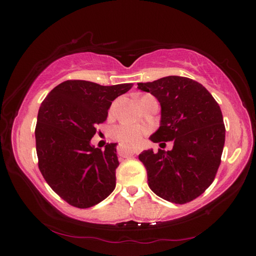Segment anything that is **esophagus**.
Segmentation results:
<instances>
[{
  "label": "esophagus",
  "mask_w": 256,
  "mask_h": 256,
  "mask_svg": "<svg viewBox=\"0 0 256 256\" xmlns=\"http://www.w3.org/2000/svg\"><path fill=\"white\" fill-rule=\"evenodd\" d=\"M140 152V149H125L123 146H118V154L120 157H124V158H128V157H132L133 154H138Z\"/></svg>",
  "instance_id": "obj_1"
}]
</instances>
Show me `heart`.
Segmentation results:
<instances>
[{"label":"heart","instance_id":"b5f03b06","mask_svg":"<svg viewBox=\"0 0 256 256\" xmlns=\"http://www.w3.org/2000/svg\"><path fill=\"white\" fill-rule=\"evenodd\" d=\"M146 96H149V94H146ZM144 134V128L132 123H120L112 130V138L116 142H118L120 146L128 149L136 148V146H140Z\"/></svg>","mask_w":256,"mask_h":256}]
</instances>
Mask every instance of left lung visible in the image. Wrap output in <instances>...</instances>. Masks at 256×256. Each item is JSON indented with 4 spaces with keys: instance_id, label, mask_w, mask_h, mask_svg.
<instances>
[{
    "instance_id": "left-lung-1",
    "label": "left lung",
    "mask_w": 256,
    "mask_h": 256,
    "mask_svg": "<svg viewBox=\"0 0 256 256\" xmlns=\"http://www.w3.org/2000/svg\"><path fill=\"white\" fill-rule=\"evenodd\" d=\"M138 88L162 105V123L151 141H174L170 151L138 154L149 188L176 204L193 201L212 184L222 162L226 134L222 110L204 86L185 76L140 82Z\"/></svg>"
}]
</instances>
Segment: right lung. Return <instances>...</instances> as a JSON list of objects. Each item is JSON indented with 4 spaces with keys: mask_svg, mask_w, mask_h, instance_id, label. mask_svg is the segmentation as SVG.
I'll return each mask as SVG.
<instances>
[{
    "mask_svg": "<svg viewBox=\"0 0 256 256\" xmlns=\"http://www.w3.org/2000/svg\"><path fill=\"white\" fill-rule=\"evenodd\" d=\"M132 84L100 86L66 80L42 102L34 136L38 168L47 184L68 204L86 209L110 196L116 186V144L105 150L90 140L107 120L112 102Z\"/></svg>",
    "mask_w": 256,
    "mask_h": 256,
    "instance_id": "add662e5",
    "label": "right lung"
}]
</instances>
